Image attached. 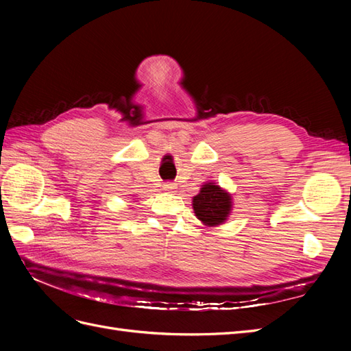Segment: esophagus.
<instances>
[{
  "mask_svg": "<svg viewBox=\"0 0 351 351\" xmlns=\"http://www.w3.org/2000/svg\"><path fill=\"white\" fill-rule=\"evenodd\" d=\"M162 187H164V190H167V192H171V190H174L177 186H176V183H165Z\"/></svg>",
  "mask_w": 351,
  "mask_h": 351,
  "instance_id": "34e87169",
  "label": "esophagus"
}]
</instances>
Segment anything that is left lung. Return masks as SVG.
<instances>
[{
    "label": "left lung",
    "instance_id": "left-lung-1",
    "mask_svg": "<svg viewBox=\"0 0 351 351\" xmlns=\"http://www.w3.org/2000/svg\"><path fill=\"white\" fill-rule=\"evenodd\" d=\"M231 208V195L215 183H205L193 197L195 214L208 227H217L226 222Z\"/></svg>",
    "mask_w": 351,
    "mask_h": 351
}]
</instances>
